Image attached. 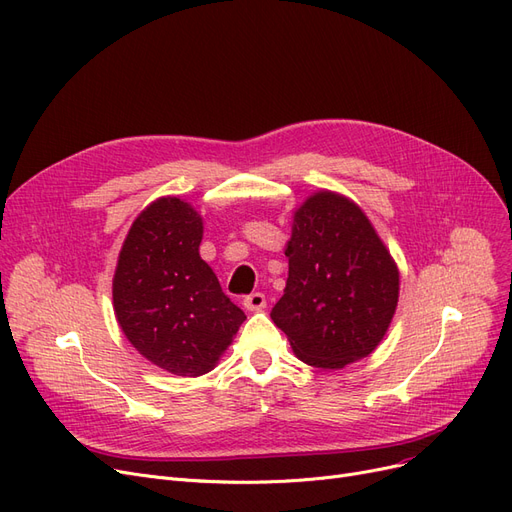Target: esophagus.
Wrapping results in <instances>:
<instances>
[{"instance_id":"1","label":"esophagus","mask_w":512,"mask_h":512,"mask_svg":"<svg viewBox=\"0 0 512 512\" xmlns=\"http://www.w3.org/2000/svg\"><path fill=\"white\" fill-rule=\"evenodd\" d=\"M242 304H244V308L249 310V312H259V310L266 308V295H263V293H251V295L244 297Z\"/></svg>"}]
</instances>
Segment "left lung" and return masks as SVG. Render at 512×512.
Returning <instances> with one entry per match:
<instances>
[{
  "label": "left lung",
  "mask_w": 512,
  "mask_h": 512,
  "mask_svg": "<svg viewBox=\"0 0 512 512\" xmlns=\"http://www.w3.org/2000/svg\"><path fill=\"white\" fill-rule=\"evenodd\" d=\"M289 278L272 308L299 361L342 369L382 342L399 301V270L361 206L318 192L293 215Z\"/></svg>",
  "instance_id": "1"
}]
</instances>
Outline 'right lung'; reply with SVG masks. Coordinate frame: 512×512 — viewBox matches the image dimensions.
I'll list each match as a JSON object with an SVG mask.
<instances>
[{
  "instance_id": "1",
  "label": "right lung",
  "mask_w": 512,
  "mask_h": 512,
  "mask_svg": "<svg viewBox=\"0 0 512 512\" xmlns=\"http://www.w3.org/2000/svg\"><path fill=\"white\" fill-rule=\"evenodd\" d=\"M200 242L192 204L160 198L132 223L113 276V310L128 342L187 377L211 371L246 318L200 257Z\"/></svg>"
}]
</instances>
